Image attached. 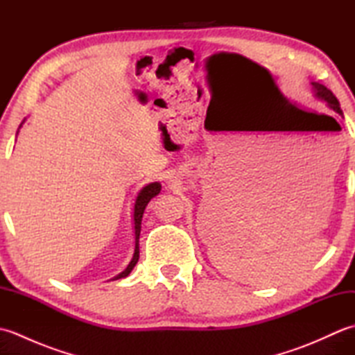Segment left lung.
<instances>
[{
	"instance_id": "obj_1",
	"label": "left lung",
	"mask_w": 355,
	"mask_h": 355,
	"mask_svg": "<svg viewBox=\"0 0 355 355\" xmlns=\"http://www.w3.org/2000/svg\"><path fill=\"white\" fill-rule=\"evenodd\" d=\"M313 85H314V93H315V96H318L319 99L325 101V102L328 103V107H329L331 110H334V111L337 112V114L343 116V111H342V108H340V103H338L337 97L333 94V92H331V89H328L325 85L318 84V82H314Z\"/></svg>"
}]
</instances>
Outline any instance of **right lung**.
I'll return each mask as SVG.
<instances>
[{"instance_id": "1", "label": "right lung", "mask_w": 355, "mask_h": 355, "mask_svg": "<svg viewBox=\"0 0 355 355\" xmlns=\"http://www.w3.org/2000/svg\"><path fill=\"white\" fill-rule=\"evenodd\" d=\"M162 189L160 183H150L148 186L143 187L140 191L137 200H135V206H134V224H135V250H134V256L122 273L117 275L114 279H122L126 277L128 275L131 273V270L135 267V263L139 261V238H140V230H141V218H143V212H145V207L148 206V202L150 201V198H154L155 195H158Z\"/></svg>"}]
</instances>
